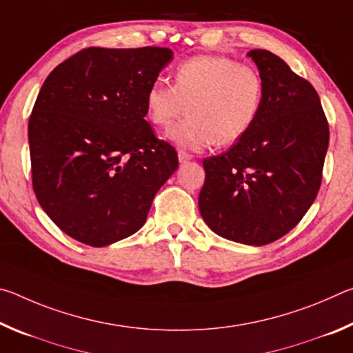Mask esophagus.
<instances>
[{
  "instance_id": "esophagus-1",
  "label": "esophagus",
  "mask_w": 353,
  "mask_h": 353,
  "mask_svg": "<svg viewBox=\"0 0 353 353\" xmlns=\"http://www.w3.org/2000/svg\"><path fill=\"white\" fill-rule=\"evenodd\" d=\"M177 157H179V162L185 163V162H188V160L193 159V155L188 154V152H185V151H182V149H181V151L177 152Z\"/></svg>"
}]
</instances>
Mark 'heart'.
I'll return each instance as SVG.
<instances>
[{
    "label": "heart",
    "mask_w": 353,
    "mask_h": 353,
    "mask_svg": "<svg viewBox=\"0 0 353 353\" xmlns=\"http://www.w3.org/2000/svg\"><path fill=\"white\" fill-rule=\"evenodd\" d=\"M265 83L259 71L225 56H193L177 65L172 85H149L145 107L149 123L166 128L187 109L188 117L166 130L179 148L199 151L240 141L259 118Z\"/></svg>",
    "instance_id": "obj_1"
}]
</instances>
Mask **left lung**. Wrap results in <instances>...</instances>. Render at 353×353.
Returning <instances> with one entry per match:
<instances>
[{"mask_svg": "<svg viewBox=\"0 0 353 353\" xmlns=\"http://www.w3.org/2000/svg\"><path fill=\"white\" fill-rule=\"evenodd\" d=\"M265 83L252 129L225 152L204 159L199 210L227 240L263 246L299 224L321 188L328 123L318 92L285 61L252 50Z\"/></svg>", "mask_w": 353, "mask_h": 353, "instance_id": "1", "label": "left lung"}]
</instances>
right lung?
Here are the masks:
<instances>
[{
	"label": "right lung",
	"instance_id": "1",
	"mask_svg": "<svg viewBox=\"0 0 353 353\" xmlns=\"http://www.w3.org/2000/svg\"><path fill=\"white\" fill-rule=\"evenodd\" d=\"M168 48H85L51 71L29 117L32 188L68 236L103 248L146 223L177 170L176 149L145 117Z\"/></svg>",
	"mask_w": 353,
	"mask_h": 353
}]
</instances>
